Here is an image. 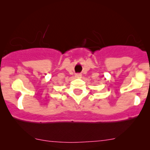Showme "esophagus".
I'll use <instances>...</instances> for the list:
<instances>
[{"label": "esophagus", "mask_w": 150, "mask_h": 150, "mask_svg": "<svg viewBox=\"0 0 150 150\" xmlns=\"http://www.w3.org/2000/svg\"><path fill=\"white\" fill-rule=\"evenodd\" d=\"M81 77H82V75H81L80 73L75 74V77H76V78H80Z\"/></svg>", "instance_id": "34e87169"}]
</instances>
